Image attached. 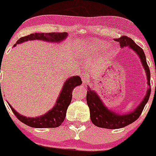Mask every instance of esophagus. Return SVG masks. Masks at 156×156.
<instances>
[{
	"label": "esophagus",
	"mask_w": 156,
	"mask_h": 156,
	"mask_svg": "<svg viewBox=\"0 0 156 156\" xmlns=\"http://www.w3.org/2000/svg\"><path fill=\"white\" fill-rule=\"evenodd\" d=\"M89 80H90V77H89V75L87 74H84L82 76V81L83 84H87L89 83Z\"/></svg>",
	"instance_id": "obj_1"
}]
</instances>
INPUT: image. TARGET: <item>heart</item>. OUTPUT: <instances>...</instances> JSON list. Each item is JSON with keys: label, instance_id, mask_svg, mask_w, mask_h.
Instances as JSON below:
<instances>
[{"label": "heart", "instance_id": "obj_1", "mask_svg": "<svg viewBox=\"0 0 156 156\" xmlns=\"http://www.w3.org/2000/svg\"><path fill=\"white\" fill-rule=\"evenodd\" d=\"M105 46V43L103 41H93L92 42L88 44H81L80 46V49L81 53H92V52H96L98 50H101L103 47ZM108 48H110L109 47Z\"/></svg>", "mask_w": 156, "mask_h": 156}]
</instances>
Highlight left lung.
Wrapping results in <instances>:
<instances>
[{"label": "left lung", "instance_id": "8db88e82", "mask_svg": "<svg viewBox=\"0 0 156 156\" xmlns=\"http://www.w3.org/2000/svg\"><path fill=\"white\" fill-rule=\"evenodd\" d=\"M115 41L119 43L121 47L129 46L130 48L136 52V53L140 58L142 65H143L144 69L146 70V75H147L148 84H149V87L148 89L146 96H145L142 103L134 111L129 112V113L124 114V115H119V114L115 113V112L109 110L103 105L96 93L93 90H92L90 87L87 86V105L90 108V119H91L92 122L98 127L111 129L122 128V127L126 126L136 121L140 116L144 107L149 100L151 93L150 70H149V66L146 62V55H145L143 50L139 46H138L131 38L128 37L127 36H122L121 37L115 39Z\"/></svg>", "mask_w": 156, "mask_h": 156}]
</instances>
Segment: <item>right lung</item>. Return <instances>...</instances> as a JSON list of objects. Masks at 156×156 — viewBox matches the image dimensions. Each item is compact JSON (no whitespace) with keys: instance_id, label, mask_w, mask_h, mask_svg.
I'll return each mask as SVG.
<instances>
[{"instance_id":"obj_1","label":"right lung","mask_w":156,"mask_h":156,"mask_svg":"<svg viewBox=\"0 0 156 156\" xmlns=\"http://www.w3.org/2000/svg\"><path fill=\"white\" fill-rule=\"evenodd\" d=\"M67 36V33H35V34H31L26 37L20 38L17 41V44L20 43H23L27 41H31V40H42V41H50V42H59L66 38ZM1 73V70H0ZM82 83L81 78L79 76H76L69 78L65 83L64 86L63 87L60 96L57 99V103L54 106V107L49 111L45 115H41V116L36 117V118H28L21 115L20 114L17 113L15 110L9 105L16 115L17 119L22 122L23 123L29 126L34 128H56L58 127L63 123L64 121L65 117H66V110L69 106V103L72 99V93L74 87L76 86H79ZM1 88V83H0ZM1 96H2L1 91Z\"/></svg>"}]
</instances>
